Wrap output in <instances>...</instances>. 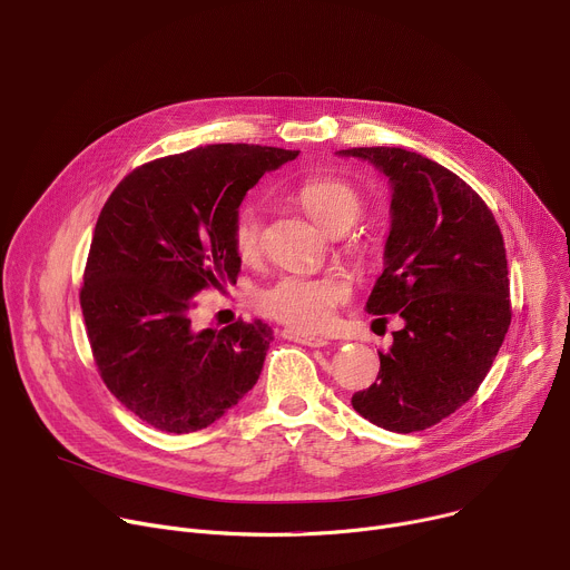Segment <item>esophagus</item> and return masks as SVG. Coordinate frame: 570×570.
Returning a JSON list of instances; mask_svg holds the SVG:
<instances>
[{
	"label": "esophagus",
	"mask_w": 570,
	"mask_h": 570,
	"mask_svg": "<svg viewBox=\"0 0 570 570\" xmlns=\"http://www.w3.org/2000/svg\"><path fill=\"white\" fill-rule=\"evenodd\" d=\"M279 336L286 338V341H295V343L308 345V347H325V345H330L327 336H312V334H302V332H295V330H282Z\"/></svg>",
	"instance_id": "34e87169"
}]
</instances>
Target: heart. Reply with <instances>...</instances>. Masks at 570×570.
<instances>
[{
	"label": "heart",
	"mask_w": 570,
	"mask_h": 570,
	"mask_svg": "<svg viewBox=\"0 0 570 570\" xmlns=\"http://www.w3.org/2000/svg\"><path fill=\"white\" fill-rule=\"evenodd\" d=\"M304 209L325 229L345 232L364 214V197L345 179L312 177L297 188ZM264 212L256 202H243L232 220L229 240L240 262L249 264L262 254ZM347 299L343 279L334 275H284L254 297L256 312L295 332H323L332 325L336 308Z\"/></svg>",
	"instance_id": "1"
}]
</instances>
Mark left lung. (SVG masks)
Here are the masks:
<instances>
[{"instance_id":"8db88e82","label":"left lung","mask_w":570,"mask_h":570,"mask_svg":"<svg viewBox=\"0 0 570 570\" xmlns=\"http://www.w3.org/2000/svg\"><path fill=\"white\" fill-rule=\"evenodd\" d=\"M393 184L386 268L368 314H397L391 350H377V382L352 406L389 432L428 430L469 402L511 323L507 252L487 202L419 151L350 147ZM375 321V323H377Z\"/></svg>"}]
</instances>
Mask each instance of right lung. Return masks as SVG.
I'll use <instances>...</instances> for the list:
<instances>
[{
    "mask_svg": "<svg viewBox=\"0 0 570 570\" xmlns=\"http://www.w3.org/2000/svg\"><path fill=\"white\" fill-rule=\"evenodd\" d=\"M297 157L223 142L134 168L92 232L81 314L95 366L136 416L170 434L209 428L256 384L273 341L264 321L193 327L202 291L236 284L229 229L245 193Z\"/></svg>",
    "mask_w": 570,
    "mask_h": 570,
    "instance_id": "obj_1",
    "label": "right lung"
}]
</instances>
